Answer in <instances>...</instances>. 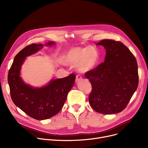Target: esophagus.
<instances>
[{"mask_svg": "<svg viewBox=\"0 0 148 148\" xmlns=\"http://www.w3.org/2000/svg\"><path fill=\"white\" fill-rule=\"evenodd\" d=\"M82 79V76L80 74H77L76 75V79H75V81L77 82H78L79 81H80Z\"/></svg>", "mask_w": 148, "mask_h": 148, "instance_id": "34e87169", "label": "esophagus"}]
</instances>
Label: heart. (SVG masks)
<instances>
[{
  "instance_id": "obj_1",
  "label": "heart",
  "mask_w": 148,
  "mask_h": 148,
  "mask_svg": "<svg viewBox=\"0 0 148 148\" xmlns=\"http://www.w3.org/2000/svg\"><path fill=\"white\" fill-rule=\"evenodd\" d=\"M99 54L95 49L91 46L85 48L75 47L68 51L64 56L66 64L77 65L79 71L86 73L94 68L98 63Z\"/></svg>"
}]
</instances>
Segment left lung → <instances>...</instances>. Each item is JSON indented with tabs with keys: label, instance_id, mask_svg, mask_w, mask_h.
Listing matches in <instances>:
<instances>
[{
	"label": "left lung",
	"instance_id": "left-lung-1",
	"mask_svg": "<svg viewBox=\"0 0 148 148\" xmlns=\"http://www.w3.org/2000/svg\"><path fill=\"white\" fill-rule=\"evenodd\" d=\"M97 45H103L106 55L104 62L84 74L92 85L89 104L101 114L121 112L138 86L136 59L120 41L106 39Z\"/></svg>",
	"mask_w": 148,
	"mask_h": 148
}]
</instances>
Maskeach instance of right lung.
Returning a JSON list of instances; mask_svg holds the SVG:
<instances>
[{
  "instance_id": "right-lung-1",
  "label": "right lung",
  "mask_w": 148,
  "mask_h": 148,
  "mask_svg": "<svg viewBox=\"0 0 148 148\" xmlns=\"http://www.w3.org/2000/svg\"><path fill=\"white\" fill-rule=\"evenodd\" d=\"M54 44L49 42L46 45ZM42 48V44H31L22 49L15 56L8 75L13 103L30 117L36 120L50 118L59 112L75 79V75L72 73L64 78L52 80L49 84L41 88H34L23 82L20 71L25 58Z\"/></svg>"
}]
</instances>
